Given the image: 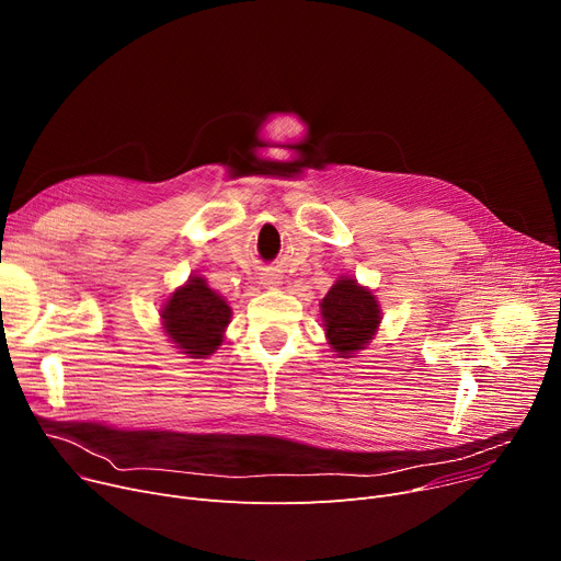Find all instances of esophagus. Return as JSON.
<instances>
[{"label":"esophagus","mask_w":561,"mask_h":561,"mask_svg":"<svg viewBox=\"0 0 561 561\" xmlns=\"http://www.w3.org/2000/svg\"><path fill=\"white\" fill-rule=\"evenodd\" d=\"M263 284H268V286H277V284H279V277H265V279H263Z\"/></svg>","instance_id":"1"}]
</instances>
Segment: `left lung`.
<instances>
[{
  "mask_svg": "<svg viewBox=\"0 0 561 561\" xmlns=\"http://www.w3.org/2000/svg\"><path fill=\"white\" fill-rule=\"evenodd\" d=\"M322 328L330 347L341 359H352L375 339L381 307L368 286L355 277L341 275L320 302Z\"/></svg>",
  "mask_w": 561,
  "mask_h": 561,
  "instance_id": "8db88e82",
  "label": "left lung"
}]
</instances>
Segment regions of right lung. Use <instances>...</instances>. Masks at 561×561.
<instances>
[{"label":"right lung","instance_id":"right-lung-1","mask_svg":"<svg viewBox=\"0 0 561 561\" xmlns=\"http://www.w3.org/2000/svg\"><path fill=\"white\" fill-rule=\"evenodd\" d=\"M159 316L172 347L188 359H206L225 341L231 307L204 277L191 275L165 298Z\"/></svg>","mask_w":561,"mask_h":561}]
</instances>
